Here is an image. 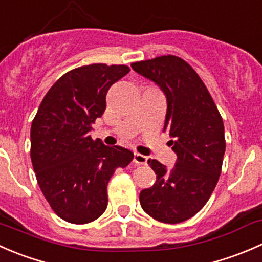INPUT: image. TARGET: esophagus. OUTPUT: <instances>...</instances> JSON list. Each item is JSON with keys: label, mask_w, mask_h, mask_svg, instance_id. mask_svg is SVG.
Listing matches in <instances>:
<instances>
[{"label": "esophagus", "mask_w": 262, "mask_h": 262, "mask_svg": "<svg viewBox=\"0 0 262 262\" xmlns=\"http://www.w3.org/2000/svg\"><path fill=\"white\" fill-rule=\"evenodd\" d=\"M134 163L139 164V165H146L147 164V156L141 155L139 152L134 154Z\"/></svg>", "instance_id": "obj_1"}]
</instances>
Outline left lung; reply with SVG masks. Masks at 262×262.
Segmentation results:
<instances>
[{"label":"left lung","instance_id":"8db88e82","mask_svg":"<svg viewBox=\"0 0 262 262\" xmlns=\"http://www.w3.org/2000/svg\"><path fill=\"white\" fill-rule=\"evenodd\" d=\"M131 67L165 93L164 131L174 139L170 145L178 156L170 171L149 159L156 183L141 190L140 203L159 222H184L203 208L220 179L226 151L223 120L203 80L179 56H158Z\"/></svg>","mask_w":262,"mask_h":262}]
</instances>
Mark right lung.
I'll return each instance as SVG.
<instances>
[{
    "label": "right lung",
    "mask_w": 262,
    "mask_h": 262,
    "mask_svg": "<svg viewBox=\"0 0 262 262\" xmlns=\"http://www.w3.org/2000/svg\"><path fill=\"white\" fill-rule=\"evenodd\" d=\"M127 66L91 64L61 75L45 94L31 123V163L51 209L84 225L106 211L107 184L134 152L93 140L92 125L106 110V94Z\"/></svg>",
    "instance_id": "right-lung-1"
}]
</instances>
